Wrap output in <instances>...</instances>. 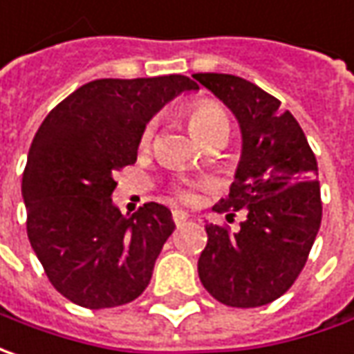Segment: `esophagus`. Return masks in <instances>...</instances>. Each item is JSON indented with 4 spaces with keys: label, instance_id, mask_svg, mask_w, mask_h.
Masks as SVG:
<instances>
[{
    "label": "esophagus",
    "instance_id": "esophagus-1",
    "mask_svg": "<svg viewBox=\"0 0 354 354\" xmlns=\"http://www.w3.org/2000/svg\"><path fill=\"white\" fill-rule=\"evenodd\" d=\"M172 219H174L176 227H182L186 221H188V214H186V212H182V209H174V212H172Z\"/></svg>",
    "mask_w": 354,
    "mask_h": 354
}]
</instances>
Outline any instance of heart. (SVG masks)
Returning <instances> with one entry per match:
<instances>
[{"instance_id":"heart-1","label":"heart","mask_w":354,"mask_h":354,"mask_svg":"<svg viewBox=\"0 0 354 354\" xmlns=\"http://www.w3.org/2000/svg\"><path fill=\"white\" fill-rule=\"evenodd\" d=\"M189 129L194 133V137L203 142L209 137H215V135H221V133H227L229 135V119H227L225 111L215 104V102H198L189 109ZM153 131L154 125H147L142 135H140V145L147 147L149 140L153 139ZM178 196L182 200H192L194 198V192L188 188L178 189Z\"/></svg>"}]
</instances>
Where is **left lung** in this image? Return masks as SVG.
Instances as JSON below:
<instances>
[{
    "label": "left lung",
    "instance_id": "1",
    "mask_svg": "<svg viewBox=\"0 0 354 354\" xmlns=\"http://www.w3.org/2000/svg\"><path fill=\"white\" fill-rule=\"evenodd\" d=\"M194 78L231 109L241 129L235 180L214 209L247 214L233 235L205 225L198 274L225 306H266L294 284L322 225L317 160L294 115L257 84L233 74Z\"/></svg>",
    "mask_w": 354,
    "mask_h": 354
}]
</instances>
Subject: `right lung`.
I'll return each instance as SVG.
<instances>
[{
  "label": "right lung",
  "instance_id": "obj_1",
  "mask_svg": "<svg viewBox=\"0 0 354 354\" xmlns=\"http://www.w3.org/2000/svg\"><path fill=\"white\" fill-rule=\"evenodd\" d=\"M188 76L104 78L84 84L44 117L29 149L21 194L27 235L50 284L70 301L104 310L137 299L174 231L170 209L145 203L131 217L111 194L113 172L137 162L147 123Z\"/></svg>",
  "mask_w": 354,
  "mask_h": 354
}]
</instances>
